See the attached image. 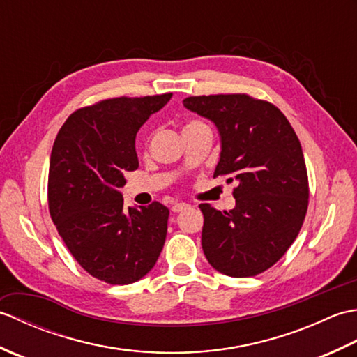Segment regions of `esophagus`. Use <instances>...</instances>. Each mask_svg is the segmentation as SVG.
Returning <instances> with one entry per match:
<instances>
[{
  "mask_svg": "<svg viewBox=\"0 0 357 357\" xmlns=\"http://www.w3.org/2000/svg\"><path fill=\"white\" fill-rule=\"evenodd\" d=\"M188 207H190V206H188V204H185V202H176V204H173V206H172V211H173V213H179V211H183Z\"/></svg>",
  "mask_w": 357,
  "mask_h": 357,
  "instance_id": "esophagus-1",
  "label": "esophagus"
}]
</instances>
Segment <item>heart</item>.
Segmentation results:
<instances>
[{
	"label": "heart",
	"instance_id": "b5f03b06",
	"mask_svg": "<svg viewBox=\"0 0 357 357\" xmlns=\"http://www.w3.org/2000/svg\"><path fill=\"white\" fill-rule=\"evenodd\" d=\"M196 124H201V123H198V121H192V123L185 124V126H184V128H187V127H192V126H196Z\"/></svg>",
	"mask_w": 357,
	"mask_h": 357
}]
</instances>
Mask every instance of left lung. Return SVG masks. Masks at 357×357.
<instances>
[{
    "mask_svg": "<svg viewBox=\"0 0 357 357\" xmlns=\"http://www.w3.org/2000/svg\"><path fill=\"white\" fill-rule=\"evenodd\" d=\"M183 104L218 128L213 176L238 183L234 208L199 206L204 255L222 275H259L285 255L305 219L308 178L298 136L278 107L248 95L190 96Z\"/></svg>",
    "mask_w": 357,
    "mask_h": 357,
    "instance_id": "1",
    "label": "left lung"
}]
</instances>
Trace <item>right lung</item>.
I'll return each instance as SVG.
<instances>
[{
  "instance_id": "right-lung-1",
  "label": "right lung",
  "mask_w": 357,
  "mask_h": 357,
  "mask_svg": "<svg viewBox=\"0 0 357 357\" xmlns=\"http://www.w3.org/2000/svg\"><path fill=\"white\" fill-rule=\"evenodd\" d=\"M172 93L113 98L67 118L53 144L49 210L59 236L89 275L127 285L155 267L169 208L124 207V174L138 169L135 139Z\"/></svg>"
}]
</instances>
